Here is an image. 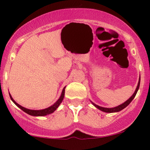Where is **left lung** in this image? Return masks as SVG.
Wrapping results in <instances>:
<instances>
[{"instance_id": "obj_1", "label": "left lung", "mask_w": 150, "mask_h": 150, "mask_svg": "<svg viewBox=\"0 0 150 150\" xmlns=\"http://www.w3.org/2000/svg\"><path fill=\"white\" fill-rule=\"evenodd\" d=\"M140 78H139V81H138V84H137V87H136L135 89V92L133 93V94L130 97L129 99H128L127 101H125L124 103H123V104L118 105V106H116V107H113V108H105V107H102V106H98V105H97L96 104H94V103H93L92 101H91V103L94 105V106H95L96 108H98V109H99L100 111H103V112H106V113H115V112H118V111H121V110H123V108H125V107H126L128 105H129V104H130V102L132 101V99H134L135 97L136 94H137V91H138L139 89V87H140Z\"/></svg>"}]
</instances>
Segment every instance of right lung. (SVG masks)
Listing matches in <instances>:
<instances>
[{"mask_svg": "<svg viewBox=\"0 0 150 150\" xmlns=\"http://www.w3.org/2000/svg\"><path fill=\"white\" fill-rule=\"evenodd\" d=\"M65 89V87L63 89V91H62L61 94V96H60L59 99H58V100L54 103V104L51 105V106H49V107L44 108V109H40V110H32V109H29V108L23 107V106H22L21 105L18 104V103H17L16 101L13 99V97H12L11 94H10V93L9 94H10V99H11V100L13 101V102L17 106H18L20 109H22V111H25V113H27V114L30 115V116H46V115L51 114V113L54 112V111L57 109L58 106H60V104H61V102L63 100V98H64Z\"/></svg>", "mask_w": 150, "mask_h": 150, "instance_id": "add662e5", "label": "right lung"}]
</instances>
